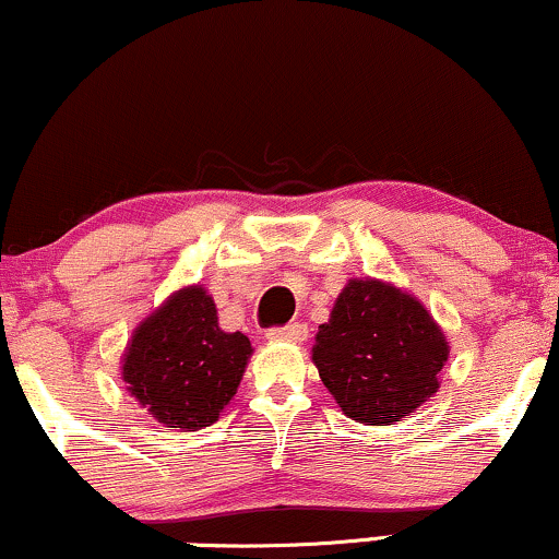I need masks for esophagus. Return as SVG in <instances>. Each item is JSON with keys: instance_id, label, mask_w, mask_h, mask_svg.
Wrapping results in <instances>:
<instances>
[{"instance_id": "obj_1", "label": "esophagus", "mask_w": 559, "mask_h": 559, "mask_svg": "<svg viewBox=\"0 0 559 559\" xmlns=\"http://www.w3.org/2000/svg\"><path fill=\"white\" fill-rule=\"evenodd\" d=\"M306 337H308V326L298 324V321L269 332V340H282V343H306Z\"/></svg>"}]
</instances>
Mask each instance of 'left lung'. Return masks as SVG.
<instances>
[{
    "instance_id": "left-lung-1",
    "label": "left lung",
    "mask_w": 559,
    "mask_h": 559,
    "mask_svg": "<svg viewBox=\"0 0 559 559\" xmlns=\"http://www.w3.org/2000/svg\"><path fill=\"white\" fill-rule=\"evenodd\" d=\"M450 343L416 295L377 277L347 280L311 360L334 403L364 426H390L437 395Z\"/></svg>"
}]
</instances>
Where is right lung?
<instances>
[{"label":"right lung","instance_id":"right-lung-1","mask_svg":"<svg viewBox=\"0 0 559 559\" xmlns=\"http://www.w3.org/2000/svg\"><path fill=\"white\" fill-rule=\"evenodd\" d=\"M251 340L225 332L203 285L175 290L133 330L120 377L130 397L175 431L212 426L238 392Z\"/></svg>","mask_w":559,"mask_h":559}]
</instances>
